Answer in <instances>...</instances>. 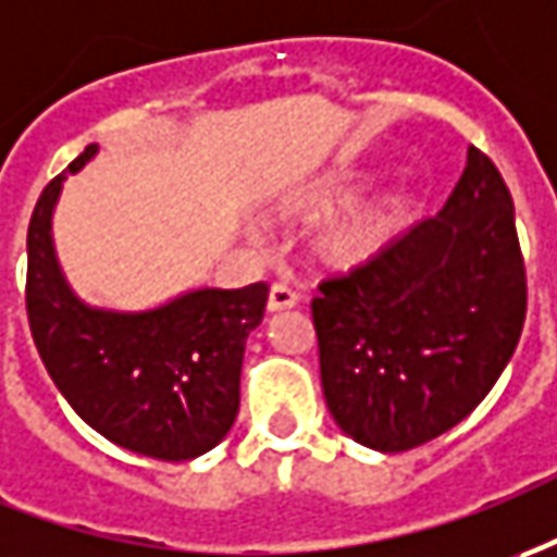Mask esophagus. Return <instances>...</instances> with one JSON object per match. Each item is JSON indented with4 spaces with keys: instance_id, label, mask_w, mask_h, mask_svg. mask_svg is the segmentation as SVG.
<instances>
[{
    "instance_id": "obj_1",
    "label": "esophagus",
    "mask_w": 557,
    "mask_h": 557,
    "mask_svg": "<svg viewBox=\"0 0 557 557\" xmlns=\"http://www.w3.org/2000/svg\"><path fill=\"white\" fill-rule=\"evenodd\" d=\"M298 298H301V295H298V289L280 280V283H274V286H271V295H268V308L271 310L295 308V305H298Z\"/></svg>"
}]
</instances>
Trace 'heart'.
<instances>
[{"label":"heart","mask_w":557,"mask_h":557,"mask_svg":"<svg viewBox=\"0 0 557 557\" xmlns=\"http://www.w3.org/2000/svg\"><path fill=\"white\" fill-rule=\"evenodd\" d=\"M377 240V228L372 222H354V225H344L335 237H332V249L342 252V256H359L372 247Z\"/></svg>","instance_id":"obj_1"}]
</instances>
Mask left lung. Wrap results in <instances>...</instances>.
I'll use <instances>...</instances> for the list:
<instances>
[{
    "instance_id": "8db88e82",
    "label": "left lung",
    "mask_w": 557,
    "mask_h": 557,
    "mask_svg": "<svg viewBox=\"0 0 557 557\" xmlns=\"http://www.w3.org/2000/svg\"><path fill=\"white\" fill-rule=\"evenodd\" d=\"M524 313L516 207L500 170L472 146L436 215L320 280L310 317L332 418L387 454L448 433L497 384Z\"/></svg>"
}]
</instances>
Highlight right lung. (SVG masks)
<instances>
[{"mask_svg": "<svg viewBox=\"0 0 557 557\" xmlns=\"http://www.w3.org/2000/svg\"><path fill=\"white\" fill-rule=\"evenodd\" d=\"M63 180L45 185L26 231V317L45 369L75 414L121 448L173 463L210 451L237 418L244 347L262 323L268 283L198 289L146 313L82 305L51 247Z\"/></svg>", "mask_w": 557, "mask_h": 557, "instance_id": "right-lung-1", "label": "right lung"}]
</instances>
